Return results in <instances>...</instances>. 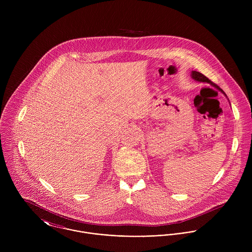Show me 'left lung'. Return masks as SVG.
I'll use <instances>...</instances> for the list:
<instances>
[{
    "instance_id": "left-lung-1",
    "label": "left lung",
    "mask_w": 252,
    "mask_h": 252,
    "mask_svg": "<svg viewBox=\"0 0 252 252\" xmlns=\"http://www.w3.org/2000/svg\"><path fill=\"white\" fill-rule=\"evenodd\" d=\"M192 77L195 79V80H198V81H201V82H208V83H212L213 85H215L216 86V84L215 83H213L206 75H204L203 73H201V72H196V71H193L192 72ZM217 87V86H216ZM218 89H220L219 87H218ZM221 90V89H220ZM222 91V90H221Z\"/></svg>"
}]
</instances>
